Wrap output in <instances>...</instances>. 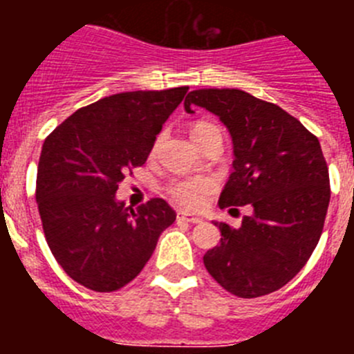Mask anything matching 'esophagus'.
I'll use <instances>...</instances> for the list:
<instances>
[{"label": "esophagus", "mask_w": 354, "mask_h": 354, "mask_svg": "<svg viewBox=\"0 0 354 354\" xmlns=\"http://www.w3.org/2000/svg\"><path fill=\"white\" fill-rule=\"evenodd\" d=\"M179 220L180 221H186V223H200V218L198 216H195V214H187V212H180L179 214Z\"/></svg>", "instance_id": "obj_1"}]
</instances>
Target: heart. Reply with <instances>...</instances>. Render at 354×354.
Segmentation results:
<instances>
[{
	"instance_id": "heart-1",
	"label": "heart",
	"mask_w": 354,
	"mask_h": 354,
	"mask_svg": "<svg viewBox=\"0 0 354 354\" xmlns=\"http://www.w3.org/2000/svg\"><path fill=\"white\" fill-rule=\"evenodd\" d=\"M216 126L209 122H196L192 129L193 142L198 145V142L204 138L205 134ZM216 189V180L209 175H195V177H186V179L175 180L168 187L171 198L186 209H198L204 205L207 196Z\"/></svg>"
}]
</instances>
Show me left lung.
<instances>
[{
  "mask_svg": "<svg viewBox=\"0 0 354 354\" xmlns=\"http://www.w3.org/2000/svg\"><path fill=\"white\" fill-rule=\"evenodd\" d=\"M207 109L228 129L234 171L220 205H252L239 228L214 221L220 245L204 255L205 270L239 298H259L299 273L323 232L330 177L319 140L280 106L237 88L187 93L184 109Z\"/></svg>",
  "mask_w": 354,
  "mask_h": 354,
  "instance_id": "obj_1",
  "label": "left lung"
}]
</instances>
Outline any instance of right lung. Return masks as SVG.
Listing matches in <instances>:
<instances>
[{"label": "right lung", "mask_w": 354, "mask_h": 354, "mask_svg": "<svg viewBox=\"0 0 354 354\" xmlns=\"http://www.w3.org/2000/svg\"><path fill=\"white\" fill-rule=\"evenodd\" d=\"M187 86L115 93L77 109L49 134L37 170V205L65 273L95 292L138 277L175 211L162 198L126 207L115 193L142 167Z\"/></svg>", "instance_id": "1"}]
</instances>
